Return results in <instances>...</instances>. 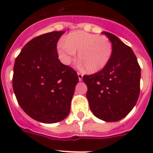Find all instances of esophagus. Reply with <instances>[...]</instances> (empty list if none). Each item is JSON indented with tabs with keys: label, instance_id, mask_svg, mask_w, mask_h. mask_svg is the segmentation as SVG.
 Masks as SVG:
<instances>
[{
	"label": "esophagus",
	"instance_id": "1",
	"mask_svg": "<svg viewBox=\"0 0 153 153\" xmlns=\"http://www.w3.org/2000/svg\"><path fill=\"white\" fill-rule=\"evenodd\" d=\"M78 77H79V81H82V77H83V75H82V74H81V73L78 72Z\"/></svg>",
	"mask_w": 153,
	"mask_h": 153
}]
</instances>
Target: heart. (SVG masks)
Wrapping results in <instances>:
<instances>
[{"mask_svg":"<svg viewBox=\"0 0 153 153\" xmlns=\"http://www.w3.org/2000/svg\"><path fill=\"white\" fill-rule=\"evenodd\" d=\"M87 71L96 73L104 68L111 59L113 46L106 36L83 31H75L67 35L65 41L57 44V52L61 62L69 65L76 57Z\"/></svg>","mask_w":153,"mask_h":153,"instance_id":"obj_1","label":"heart"}]
</instances>
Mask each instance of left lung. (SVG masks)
Segmentation results:
<instances>
[{
    "label": "left lung",
    "mask_w": 153,
    "mask_h": 153,
    "mask_svg": "<svg viewBox=\"0 0 153 153\" xmlns=\"http://www.w3.org/2000/svg\"><path fill=\"white\" fill-rule=\"evenodd\" d=\"M102 33L112 43L111 59L100 71L82 79L91 112L102 121L114 122L127 116L137 102L140 67L129 47L114 34Z\"/></svg>",
    "instance_id": "obj_1"
}]
</instances>
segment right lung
Here are the masks:
<instances>
[{
    "instance_id": "right-lung-1",
    "label": "right lung",
    "mask_w": 153,
    "mask_h": 153,
    "mask_svg": "<svg viewBox=\"0 0 153 153\" xmlns=\"http://www.w3.org/2000/svg\"><path fill=\"white\" fill-rule=\"evenodd\" d=\"M64 31L51 32L30 40L13 67V87L22 109L36 121L52 124L66 118L79 77L59 59L57 45Z\"/></svg>"
}]
</instances>
